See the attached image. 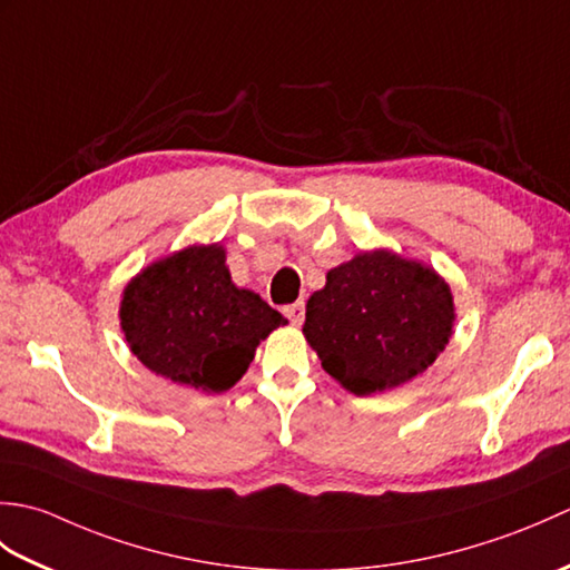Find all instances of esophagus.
Wrapping results in <instances>:
<instances>
[{
	"label": "esophagus",
	"mask_w": 570,
	"mask_h": 570,
	"mask_svg": "<svg viewBox=\"0 0 570 570\" xmlns=\"http://www.w3.org/2000/svg\"><path fill=\"white\" fill-rule=\"evenodd\" d=\"M284 313H286L288 321H292L294 325H301V323H304V313H306V308H304V301H298V304L286 306V308H284Z\"/></svg>",
	"instance_id": "1"
}]
</instances>
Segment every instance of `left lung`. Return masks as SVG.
I'll use <instances>...</instances> for the list:
<instances>
[{
    "instance_id": "8db88e82",
    "label": "left lung",
    "mask_w": 570,
    "mask_h": 570,
    "mask_svg": "<svg viewBox=\"0 0 570 570\" xmlns=\"http://www.w3.org/2000/svg\"><path fill=\"white\" fill-rule=\"evenodd\" d=\"M451 286L433 266L365 249L333 266L306 304L304 335L323 370L357 396L426 372L453 335Z\"/></svg>"
}]
</instances>
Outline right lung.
I'll list each match as a JSON object with an SVG mask.
<instances>
[{
    "instance_id": "add662e5",
    "label": "right lung",
    "mask_w": 570,
    "mask_h": 570,
    "mask_svg": "<svg viewBox=\"0 0 570 570\" xmlns=\"http://www.w3.org/2000/svg\"><path fill=\"white\" fill-rule=\"evenodd\" d=\"M286 323L259 294L233 282L220 242L144 266L119 301V325L141 365L203 394L235 386L264 337Z\"/></svg>"
}]
</instances>
